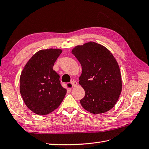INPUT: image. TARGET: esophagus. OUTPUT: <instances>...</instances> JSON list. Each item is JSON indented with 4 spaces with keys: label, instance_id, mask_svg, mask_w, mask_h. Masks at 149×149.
<instances>
[{
    "label": "esophagus",
    "instance_id": "obj_1",
    "mask_svg": "<svg viewBox=\"0 0 149 149\" xmlns=\"http://www.w3.org/2000/svg\"><path fill=\"white\" fill-rule=\"evenodd\" d=\"M70 83L72 85V87H73V88L76 86L78 85V83L76 82V81H72Z\"/></svg>",
    "mask_w": 149,
    "mask_h": 149
}]
</instances>
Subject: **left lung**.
<instances>
[{
  "instance_id": "8db88e82",
  "label": "left lung",
  "mask_w": 149,
  "mask_h": 149,
  "mask_svg": "<svg viewBox=\"0 0 149 149\" xmlns=\"http://www.w3.org/2000/svg\"><path fill=\"white\" fill-rule=\"evenodd\" d=\"M71 53L82 67L79 78V84L85 91L80 101L82 107L94 114L111 109L118 102L123 87L119 66L112 53L93 42L76 46Z\"/></svg>"
}]
</instances>
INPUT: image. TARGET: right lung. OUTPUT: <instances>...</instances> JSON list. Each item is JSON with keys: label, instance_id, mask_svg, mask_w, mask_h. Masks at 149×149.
I'll list each match as a JSON object with an SVG mask.
<instances>
[{"label": "right lung", "instance_id": "right-lung-1", "mask_svg": "<svg viewBox=\"0 0 149 149\" xmlns=\"http://www.w3.org/2000/svg\"><path fill=\"white\" fill-rule=\"evenodd\" d=\"M62 52L60 48L41 49L31 56L22 70L20 92L29 109L47 115L59 107L66 93L53 65Z\"/></svg>", "mask_w": 149, "mask_h": 149}]
</instances>
